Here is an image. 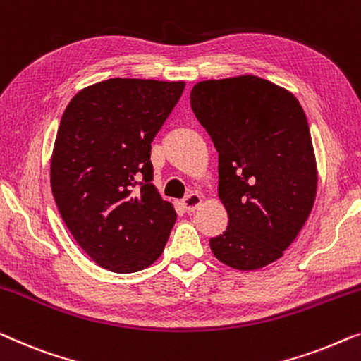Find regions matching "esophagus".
Returning a JSON list of instances; mask_svg holds the SVG:
<instances>
[{
    "instance_id": "obj_1",
    "label": "esophagus",
    "mask_w": 361,
    "mask_h": 361,
    "mask_svg": "<svg viewBox=\"0 0 361 361\" xmlns=\"http://www.w3.org/2000/svg\"><path fill=\"white\" fill-rule=\"evenodd\" d=\"M201 201H202V197L197 195V192H190V195L183 200V207H185L188 212H191V211L197 209V206L201 204Z\"/></svg>"
}]
</instances>
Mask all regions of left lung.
I'll use <instances>...</instances> for the list:
<instances>
[{"label": "left lung", "mask_w": 361, "mask_h": 361, "mask_svg": "<svg viewBox=\"0 0 361 361\" xmlns=\"http://www.w3.org/2000/svg\"><path fill=\"white\" fill-rule=\"evenodd\" d=\"M190 99L219 152V197L229 216L211 250L237 270L265 267L291 245L316 200L306 114L289 91L252 75L201 81Z\"/></svg>", "instance_id": "8db88e82"}]
</instances>
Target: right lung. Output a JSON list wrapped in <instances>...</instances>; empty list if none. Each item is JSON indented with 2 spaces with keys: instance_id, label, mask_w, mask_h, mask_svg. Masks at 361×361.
Segmentation results:
<instances>
[{
  "instance_id": "add662e5",
  "label": "right lung",
  "mask_w": 361,
  "mask_h": 361,
  "mask_svg": "<svg viewBox=\"0 0 361 361\" xmlns=\"http://www.w3.org/2000/svg\"><path fill=\"white\" fill-rule=\"evenodd\" d=\"M183 90V81L111 78L75 94L60 121L50 164L55 202L106 270H144L169 240L176 212L152 183L150 144Z\"/></svg>"
}]
</instances>
